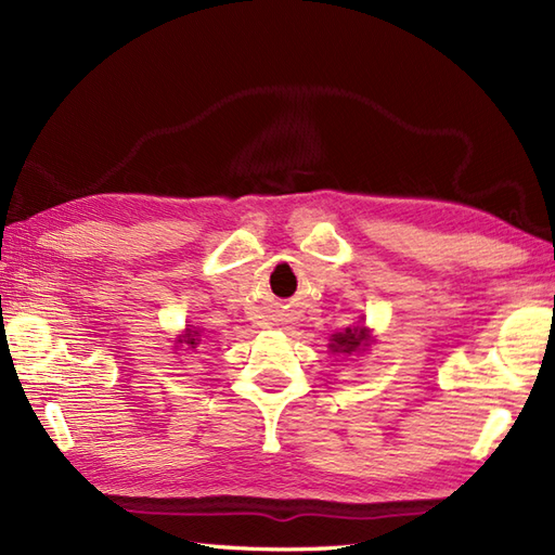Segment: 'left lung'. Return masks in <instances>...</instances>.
Returning a JSON list of instances; mask_svg holds the SVG:
<instances>
[{"mask_svg":"<svg viewBox=\"0 0 555 555\" xmlns=\"http://www.w3.org/2000/svg\"><path fill=\"white\" fill-rule=\"evenodd\" d=\"M370 344V334L367 328L364 326H356V328H346L344 334H334L332 338V352H346V356H350V352L356 350H364V346Z\"/></svg>","mask_w":555,"mask_h":555,"instance_id":"left-lung-1","label":"left lung"}]
</instances>
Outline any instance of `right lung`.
I'll use <instances>...</instances> for the list:
<instances>
[{
	"label": "right lung",
	"mask_w": 555,
	"mask_h": 555,
	"mask_svg": "<svg viewBox=\"0 0 555 555\" xmlns=\"http://www.w3.org/2000/svg\"><path fill=\"white\" fill-rule=\"evenodd\" d=\"M197 332H191V328H188V334L181 338V344H188V346H191V348H195L197 346Z\"/></svg>",
	"instance_id": "1"
}]
</instances>
